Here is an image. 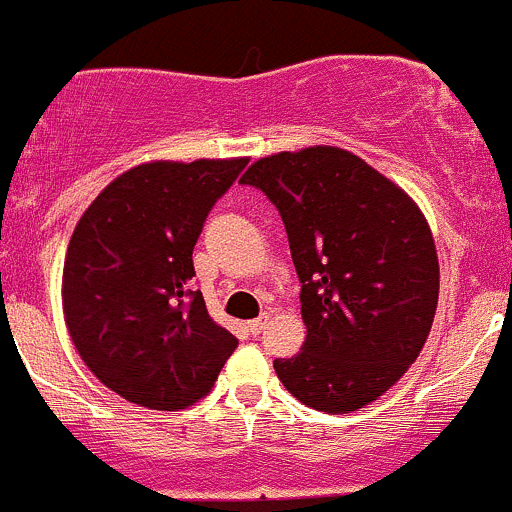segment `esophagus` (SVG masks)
Segmentation results:
<instances>
[{
	"label": "esophagus",
	"mask_w": 512,
	"mask_h": 512,
	"mask_svg": "<svg viewBox=\"0 0 512 512\" xmlns=\"http://www.w3.org/2000/svg\"><path fill=\"white\" fill-rule=\"evenodd\" d=\"M267 322H270V314H260V317H257V319L247 322V332L255 334V337H257V334H260L262 329L267 327Z\"/></svg>",
	"instance_id": "34e87169"
}]
</instances>
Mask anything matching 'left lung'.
I'll return each mask as SVG.
<instances>
[{
    "label": "left lung",
    "mask_w": 512,
    "mask_h": 512,
    "mask_svg": "<svg viewBox=\"0 0 512 512\" xmlns=\"http://www.w3.org/2000/svg\"><path fill=\"white\" fill-rule=\"evenodd\" d=\"M242 185L280 210L302 292L307 339L275 371L294 399L349 414L416 361L438 304V257L418 205L354 153H277Z\"/></svg>",
    "instance_id": "1"
}]
</instances>
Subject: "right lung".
Instances as JSON below:
<instances>
[{"instance_id": "obj_1", "label": "right lung", "mask_w": 512, "mask_h": 512, "mask_svg": "<svg viewBox=\"0 0 512 512\" xmlns=\"http://www.w3.org/2000/svg\"><path fill=\"white\" fill-rule=\"evenodd\" d=\"M247 158L156 160L89 205L64 262V317L94 376L146 409H185L213 389L237 339L210 319L193 247Z\"/></svg>"}]
</instances>
